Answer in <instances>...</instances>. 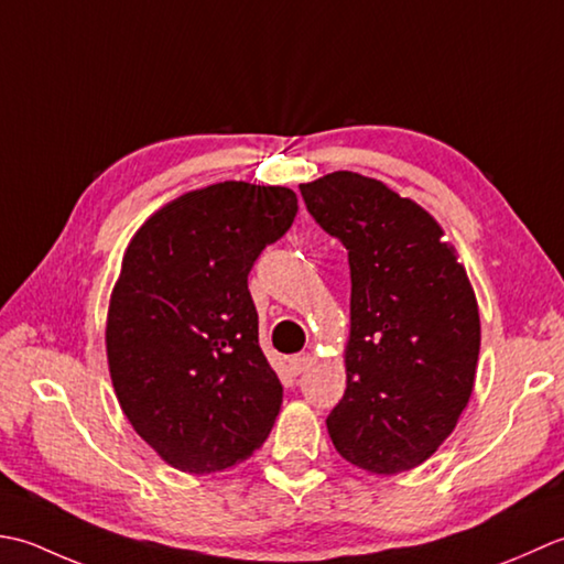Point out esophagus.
Masks as SVG:
<instances>
[{
  "label": "esophagus",
  "instance_id": "1",
  "mask_svg": "<svg viewBox=\"0 0 564 564\" xmlns=\"http://www.w3.org/2000/svg\"><path fill=\"white\" fill-rule=\"evenodd\" d=\"M308 365H312V355H308V352H299V355H292V358H290L292 375H302Z\"/></svg>",
  "mask_w": 564,
  "mask_h": 564
}]
</instances>
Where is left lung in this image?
<instances>
[{
  "mask_svg": "<svg viewBox=\"0 0 564 564\" xmlns=\"http://www.w3.org/2000/svg\"><path fill=\"white\" fill-rule=\"evenodd\" d=\"M299 189L350 262L346 394L328 435L355 467L406 473L438 451L473 397L475 290L441 224L384 182L338 170Z\"/></svg>",
  "mask_w": 564,
  "mask_h": 564,
  "instance_id": "obj_1",
  "label": "left lung"
}]
</instances>
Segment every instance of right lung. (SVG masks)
<instances>
[{"label":"right lung","mask_w":564,"mask_h":564,"mask_svg":"<svg viewBox=\"0 0 564 564\" xmlns=\"http://www.w3.org/2000/svg\"><path fill=\"white\" fill-rule=\"evenodd\" d=\"M296 209L286 187L218 182L158 209L123 252L111 384L133 431L180 473L243 463L278 419L282 384L260 350L248 272Z\"/></svg>","instance_id":"obj_1"}]
</instances>
